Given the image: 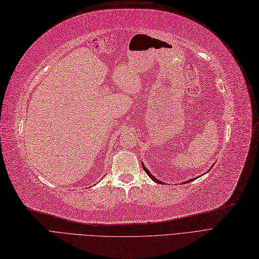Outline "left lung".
I'll return each mask as SVG.
<instances>
[{"label":"left lung","mask_w":259,"mask_h":259,"mask_svg":"<svg viewBox=\"0 0 259 259\" xmlns=\"http://www.w3.org/2000/svg\"><path fill=\"white\" fill-rule=\"evenodd\" d=\"M142 166H143V169H144V170H145V172H146V173H147V175H148V177H149V178H151V179H152V180H153V181H155V182H156V183H159V184H160V183H161V182H160V181H158V180H157V179H155V178H154V177H153V175H152V174H151V172H149V171H148V170H147V169H146V168H145V165H144V164H143V163H142ZM190 181H194V180H189V181H187V182H190ZM187 182H184V183H187Z\"/></svg>","instance_id":"left-lung-1"}]
</instances>
